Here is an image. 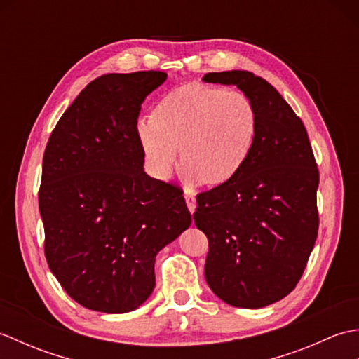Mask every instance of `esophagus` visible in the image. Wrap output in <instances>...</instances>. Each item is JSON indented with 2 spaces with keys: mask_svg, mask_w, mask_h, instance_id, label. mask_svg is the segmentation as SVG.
Returning <instances> with one entry per match:
<instances>
[{
  "mask_svg": "<svg viewBox=\"0 0 359 359\" xmlns=\"http://www.w3.org/2000/svg\"><path fill=\"white\" fill-rule=\"evenodd\" d=\"M185 202H187V207H188V210H189V212H193L196 211V197H194V194L193 193H189V191H185Z\"/></svg>",
  "mask_w": 359,
  "mask_h": 359,
  "instance_id": "1",
  "label": "esophagus"
}]
</instances>
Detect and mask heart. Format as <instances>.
I'll return each instance as SVG.
<instances>
[{"label":"heart","mask_w":359,"mask_h":359,"mask_svg":"<svg viewBox=\"0 0 359 359\" xmlns=\"http://www.w3.org/2000/svg\"><path fill=\"white\" fill-rule=\"evenodd\" d=\"M256 133V112L250 98L236 89L187 83L170 90L140 120L137 137L144 158L157 177L166 179L175 154L188 177L219 185L239 171Z\"/></svg>","instance_id":"obj_1"}]
</instances>
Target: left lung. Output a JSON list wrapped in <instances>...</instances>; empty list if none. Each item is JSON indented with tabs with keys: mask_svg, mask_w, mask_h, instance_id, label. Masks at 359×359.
<instances>
[{
	"mask_svg": "<svg viewBox=\"0 0 359 359\" xmlns=\"http://www.w3.org/2000/svg\"><path fill=\"white\" fill-rule=\"evenodd\" d=\"M236 85L256 112L245 162L197 194L194 224L208 238L205 279L224 302L261 309L299 282L318 238V165L302 120L269 81L248 71L210 72Z\"/></svg>",
	"mask_w": 359,
	"mask_h": 359,
	"instance_id": "1",
	"label": "left lung"
}]
</instances>
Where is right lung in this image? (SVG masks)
<instances>
[{"label": "right lung", "instance_id": "obj_1", "mask_svg": "<svg viewBox=\"0 0 359 359\" xmlns=\"http://www.w3.org/2000/svg\"><path fill=\"white\" fill-rule=\"evenodd\" d=\"M160 71L106 74L58 120L38 191L44 255L75 302L126 313L156 285V256L191 225L180 187L143 171L137 118Z\"/></svg>", "mask_w": 359, "mask_h": 359}]
</instances>
